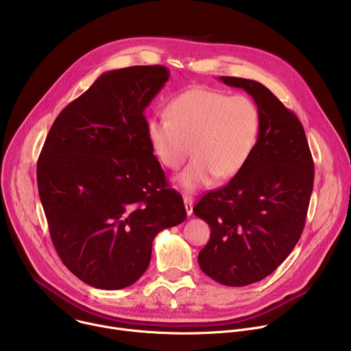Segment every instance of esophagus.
Segmentation results:
<instances>
[{"label":"esophagus","mask_w":351,"mask_h":351,"mask_svg":"<svg viewBox=\"0 0 351 351\" xmlns=\"http://www.w3.org/2000/svg\"><path fill=\"white\" fill-rule=\"evenodd\" d=\"M183 203H184V208H186V213H187V215L190 217V215L193 214V206H194L193 197H191V195H183Z\"/></svg>","instance_id":"esophagus-1"}]
</instances>
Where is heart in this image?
Listing matches in <instances>:
<instances>
[{
	"label": "heart",
	"instance_id": "heart-1",
	"mask_svg": "<svg viewBox=\"0 0 351 351\" xmlns=\"http://www.w3.org/2000/svg\"><path fill=\"white\" fill-rule=\"evenodd\" d=\"M167 117H153L145 134L154 156L178 169L191 152L190 164L176 178L184 191H195L236 176L258 141L261 115L253 98L193 87L171 99Z\"/></svg>",
	"mask_w": 351,
	"mask_h": 351
}]
</instances>
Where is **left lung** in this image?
<instances>
[{
    "instance_id": "left-lung-1",
    "label": "left lung",
    "mask_w": 351,
    "mask_h": 351,
    "mask_svg": "<svg viewBox=\"0 0 351 351\" xmlns=\"http://www.w3.org/2000/svg\"><path fill=\"white\" fill-rule=\"evenodd\" d=\"M253 97L261 115L257 145L245 167L193 208L211 236L198 265L225 286H247L272 274L304 229L314 162L298 118L261 83L221 76Z\"/></svg>"
}]
</instances>
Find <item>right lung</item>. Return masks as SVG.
Here are the masks:
<instances>
[{
	"mask_svg": "<svg viewBox=\"0 0 351 351\" xmlns=\"http://www.w3.org/2000/svg\"><path fill=\"white\" fill-rule=\"evenodd\" d=\"M168 79L161 65L103 73L61 111L38 157L40 202L57 253L93 287L133 285L156 236L186 219L145 134L144 110Z\"/></svg>",
	"mask_w": 351,
	"mask_h": 351,
	"instance_id": "add662e5",
	"label": "right lung"
}]
</instances>
